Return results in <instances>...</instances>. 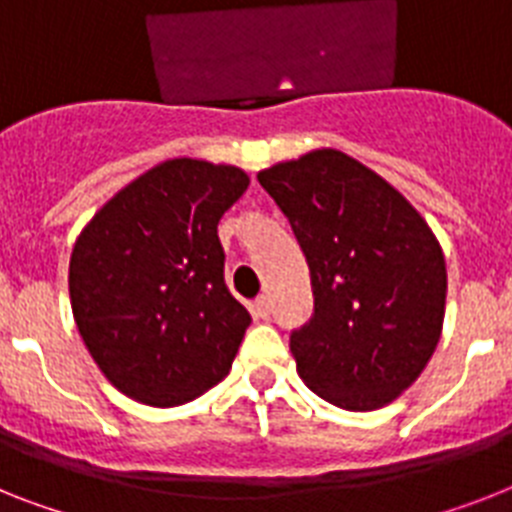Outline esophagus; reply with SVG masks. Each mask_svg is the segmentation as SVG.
<instances>
[{
    "label": "esophagus",
    "instance_id": "1",
    "mask_svg": "<svg viewBox=\"0 0 512 512\" xmlns=\"http://www.w3.org/2000/svg\"><path fill=\"white\" fill-rule=\"evenodd\" d=\"M270 312H273V304H270V296H257L252 302V315L260 317V320H268Z\"/></svg>",
    "mask_w": 512,
    "mask_h": 512
}]
</instances>
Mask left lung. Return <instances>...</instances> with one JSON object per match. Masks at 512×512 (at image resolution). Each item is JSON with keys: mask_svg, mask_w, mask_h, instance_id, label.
Masks as SVG:
<instances>
[{"mask_svg": "<svg viewBox=\"0 0 512 512\" xmlns=\"http://www.w3.org/2000/svg\"><path fill=\"white\" fill-rule=\"evenodd\" d=\"M289 218L315 315L291 333L296 372L346 411L388 406L422 375L445 320V255L419 210L336 148L257 174Z\"/></svg>", "mask_w": 512, "mask_h": 512, "instance_id": "left-lung-1", "label": "left lung"}]
</instances>
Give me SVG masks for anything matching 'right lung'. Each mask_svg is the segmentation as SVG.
Returning <instances> with one entry per match:
<instances>
[{
	"label": "right lung",
	"mask_w": 512,
	"mask_h": 512,
	"mask_svg": "<svg viewBox=\"0 0 512 512\" xmlns=\"http://www.w3.org/2000/svg\"><path fill=\"white\" fill-rule=\"evenodd\" d=\"M247 187L239 166L169 158L122 187L75 239L72 315L124 395L169 409L229 375L252 317L223 283L218 221Z\"/></svg>",
	"instance_id": "obj_1"
}]
</instances>
